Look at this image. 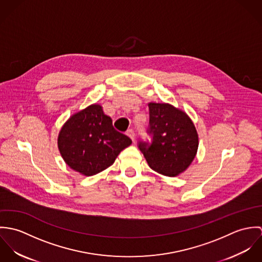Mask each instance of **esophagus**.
Here are the masks:
<instances>
[{"instance_id": "1", "label": "esophagus", "mask_w": 262, "mask_h": 262, "mask_svg": "<svg viewBox=\"0 0 262 262\" xmlns=\"http://www.w3.org/2000/svg\"><path fill=\"white\" fill-rule=\"evenodd\" d=\"M126 134L134 141V139H135V133H134V130L133 129H129V130H127V132H126Z\"/></svg>"}]
</instances>
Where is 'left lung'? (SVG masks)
I'll return each instance as SVG.
<instances>
[{"instance_id": "1", "label": "left lung", "mask_w": 262, "mask_h": 262, "mask_svg": "<svg viewBox=\"0 0 262 262\" xmlns=\"http://www.w3.org/2000/svg\"><path fill=\"white\" fill-rule=\"evenodd\" d=\"M152 142H139L150 168L166 177L186 171L196 155L199 135L186 112L167 103L150 102Z\"/></svg>"}]
</instances>
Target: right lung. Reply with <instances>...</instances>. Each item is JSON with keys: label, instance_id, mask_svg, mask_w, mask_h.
<instances>
[{"label": "right lung", "instance_id": "right-lung-1", "mask_svg": "<svg viewBox=\"0 0 262 262\" xmlns=\"http://www.w3.org/2000/svg\"><path fill=\"white\" fill-rule=\"evenodd\" d=\"M132 140L113 127L103 107L93 104L75 113L61 127L57 146L64 162L85 177L111 166Z\"/></svg>", "mask_w": 262, "mask_h": 262}]
</instances>
